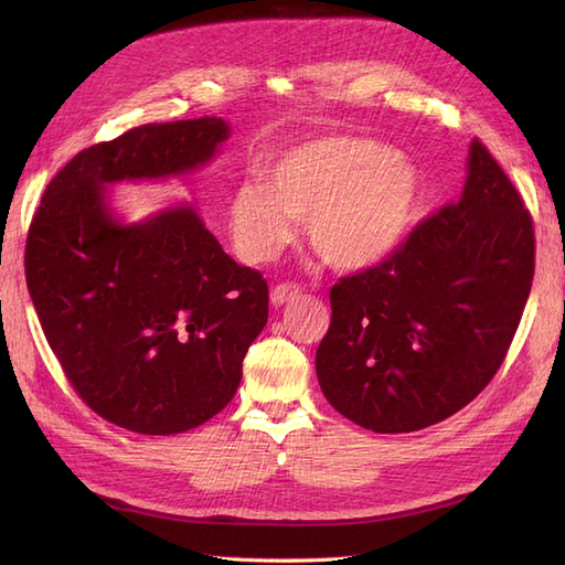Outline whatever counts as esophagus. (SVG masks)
Instances as JSON below:
<instances>
[{
	"instance_id": "34e87169",
	"label": "esophagus",
	"mask_w": 565,
	"mask_h": 565,
	"mask_svg": "<svg viewBox=\"0 0 565 565\" xmlns=\"http://www.w3.org/2000/svg\"><path fill=\"white\" fill-rule=\"evenodd\" d=\"M299 297H301V285H297V282H280L270 289V301L276 306L289 303Z\"/></svg>"
}]
</instances>
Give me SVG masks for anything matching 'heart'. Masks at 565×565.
I'll return each mask as SVG.
<instances>
[{"instance_id": "1", "label": "heart", "mask_w": 565, "mask_h": 565, "mask_svg": "<svg viewBox=\"0 0 565 565\" xmlns=\"http://www.w3.org/2000/svg\"><path fill=\"white\" fill-rule=\"evenodd\" d=\"M415 202V167L386 143L322 136L273 160L266 183L237 188L231 233L243 256L268 262L292 241L299 218L322 262L361 270L398 245Z\"/></svg>"}]
</instances>
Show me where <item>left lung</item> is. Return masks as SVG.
<instances>
[{
    "mask_svg": "<svg viewBox=\"0 0 565 565\" xmlns=\"http://www.w3.org/2000/svg\"><path fill=\"white\" fill-rule=\"evenodd\" d=\"M465 193L377 266L339 278L316 353L324 398L377 434H407L469 405L504 363L535 276L521 193L473 139Z\"/></svg>",
    "mask_w": 565,
    "mask_h": 565,
    "instance_id": "1",
    "label": "left lung"
}]
</instances>
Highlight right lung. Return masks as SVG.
Segmentation results:
<instances>
[{
  "label": "right lung",
  "mask_w": 565,
  "mask_h": 565,
  "mask_svg": "<svg viewBox=\"0 0 565 565\" xmlns=\"http://www.w3.org/2000/svg\"><path fill=\"white\" fill-rule=\"evenodd\" d=\"M226 136L224 119L204 115L84 148L51 179L28 228L25 280L65 380L136 434L195 429L231 403L268 320V285L191 207L117 224L104 185L188 172Z\"/></svg>",
  "instance_id": "1"
}]
</instances>
